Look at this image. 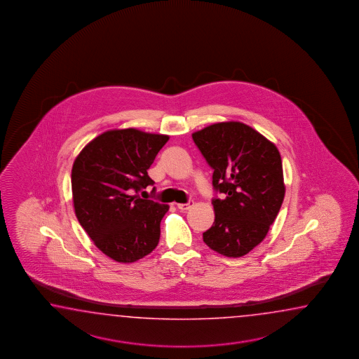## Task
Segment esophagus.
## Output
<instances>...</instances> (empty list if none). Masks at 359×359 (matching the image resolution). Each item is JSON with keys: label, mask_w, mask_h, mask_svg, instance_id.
<instances>
[{"label": "esophagus", "mask_w": 359, "mask_h": 359, "mask_svg": "<svg viewBox=\"0 0 359 359\" xmlns=\"http://www.w3.org/2000/svg\"><path fill=\"white\" fill-rule=\"evenodd\" d=\"M194 206V201H189V203H186V204H177V208L180 209V210H189Z\"/></svg>", "instance_id": "obj_1"}]
</instances>
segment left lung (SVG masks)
<instances>
[{
    "label": "left lung",
    "mask_w": 359,
    "mask_h": 359,
    "mask_svg": "<svg viewBox=\"0 0 359 359\" xmlns=\"http://www.w3.org/2000/svg\"><path fill=\"white\" fill-rule=\"evenodd\" d=\"M213 168V226L203 233L212 250L229 258L252 252L267 236L285 196L283 161L273 142L240 122H222L192 133Z\"/></svg>",
    "instance_id": "1"
}]
</instances>
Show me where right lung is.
<instances>
[{"label":"right lung","mask_w":359,"mask_h":359,"mask_svg":"<svg viewBox=\"0 0 359 359\" xmlns=\"http://www.w3.org/2000/svg\"><path fill=\"white\" fill-rule=\"evenodd\" d=\"M168 140L136 128L107 130L74 161L72 192L78 222L115 262L133 263L159 244L169 206L141 198L138 192L154 184L147 169Z\"/></svg>","instance_id":"right-lung-1"}]
</instances>
